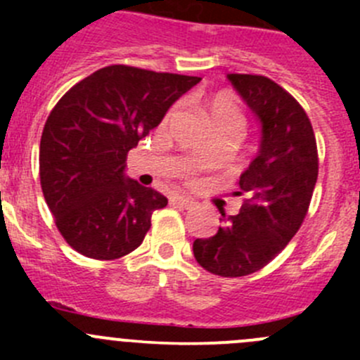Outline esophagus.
I'll return each mask as SVG.
<instances>
[{"instance_id":"34e87169","label":"esophagus","mask_w":360,"mask_h":360,"mask_svg":"<svg viewBox=\"0 0 360 360\" xmlns=\"http://www.w3.org/2000/svg\"><path fill=\"white\" fill-rule=\"evenodd\" d=\"M170 203H172V205L184 207V209H190L195 202L191 200V198L184 197V195H174V197H170Z\"/></svg>"}]
</instances>
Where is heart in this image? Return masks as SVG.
Instances as JSON below:
<instances>
[{"mask_svg":"<svg viewBox=\"0 0 360 360\" xmlns=\"http://www.w3.org/2000/svg\"><path fill=\"white\" fill-rule=\"evenodd\" d=\"M203 111H205L209 125L214 136H224L231 141H237L248 125V118L242 110L237 97L230 92H217L203 101ZM177 115V106H172L165 112L162 120V127H167ZM191 181V177H188Z\"/></svg>","mask_w":360,"mask_h":360,"instance_id":"obj_1","label":"heart"}]
</instances>
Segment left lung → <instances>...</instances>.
Returning a JSON list of instances; mask_svg holds the SVG:
<instances>
[{"label":"left lung","instance_id":"obj_1","mask_svg":"<svg viewBox=\"0 0 360 360\" xmlns=\"http://www.w3.org/2000/svg\"><path fill=\"white\" fill-rule=\"evenodd\" d=\"M228 79L261 120V150L238 181L240 212L223 210L217 233L197 238L193 254L203 270L233 278L266 266L297 233L317 183L319 153L310 118L288 90L261 75Z\"/></svg>","mask_w":360,"mask_h":360}]
</instances>
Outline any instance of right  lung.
Here are the masks:
<instances>
[{
    "mask_svg": "<svg viewBox=\"0 0 360 360\" xmlns=\"http://www.w3.org/2000/svg\"><path fill=\"white\" fill-rule=\"evenodd\" d=\"M198 82L112 64L53 106L39 143V181L57 230L76 252L111 261L143 244L151 214L167 198L125 179L127 155Z\"/></svg>",
    "mask_w": 360,
    "mask_h": 360,
    "instance_id": "right-lung-1",
    "label": "right lung"
}]
</instances>
